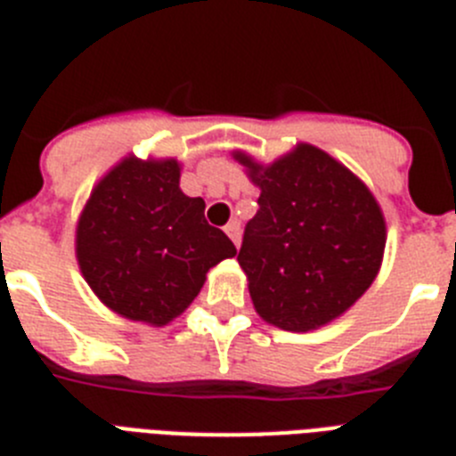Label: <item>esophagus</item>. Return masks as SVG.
<instances>
[{"label": "esophagus", "instance_id": "34e87169", "mask_svg": "<svg viewBox=\"0 0 456 456\" xmlns=\"http://www.w3.org/2000/svg\"><path fill=\"white\" fill-rule=\"evenodd\" d=\"M225 235L231 237V240H232V244H235V247H240V240H241V228H240V224H237V221H231V224L225 225Z\"/></svg>", "mask_w": 456, "mask_h": 456}]
</instances>
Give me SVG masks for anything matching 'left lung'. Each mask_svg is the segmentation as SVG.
Masks as SVG:
<instances>
[{"label": "left lung", "instance_id": "obj_1", "mask_svg": "<svg viewBox=\"0 0 456 456\" xmlns=\"http://www.w3.org/2000/svg\"><path fill=\"white\" fill-rule=\"evenodd\" d=\"M260 187L237 253L257 315L285 331L340 317L377 278L386 221L349 168L308 143L260 167L235 152Z\"/></svg>", "mask_w": 456, "mask_h": 456}]
</instances>
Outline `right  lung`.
Masks as SVG:
<instances>
[{
  "label": "right lung",
  "mask_w": 456,
  "mask_h": 456,
  "mask_svg": "<svg viewBox=\"0 0 456 456\" xmlns=\"http://www.w3.org/2000/svg\"><path fill=\"white\" fill-rule=\"evenodd\" d=\"M237 253L205 221V200L180 189L175 159L127 157L93 189L77 224V260L104 305L134 322L168 324L205 273Z\"/></svg>",
  "instance_id": "obj_1"
}]
</instances>
